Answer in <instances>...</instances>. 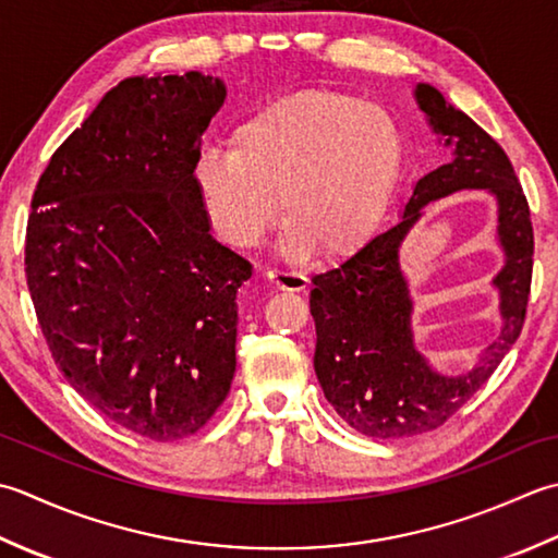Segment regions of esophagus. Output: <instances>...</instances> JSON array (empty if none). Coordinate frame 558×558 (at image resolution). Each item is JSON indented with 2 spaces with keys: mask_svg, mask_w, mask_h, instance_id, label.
<instances>
[{
  "mask_svg": "<svg viewBox=\"0 0 558 558\" xmlns=\"http://www.w3.org/2000/svg\"><path fill=\"white\" fill-rule=\"evenodd\" d=\"M265 277L269 279V283H275V287L281 291H305L308 289V277H305L303 271H295V269L275 267V269H269Z\"/></svg>",
  "mask_w": 558,
  "mask_h": 558,
  "instance_id": "esophagus-1",
  "label": "esophagus"
}]
</instances>
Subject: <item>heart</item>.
Wrapping results in <instances>:
<instances>
[{
	"mask_svg": "<svg viewBox=\"0 0 558 558\" xmlns=\"http://www.w3.org/2000/svg\"><path fill=\"white\" fill-rule=\"evenodd\" d=\"M400 163L402 134L388 110L337 90H301L245 118L231 149H204L195 185L231 245L263 241L281 204L293 250L344 255L380 219Z\"/></svg>",
	"mask_w": 558,
	"mask_h": 558,
	"instance_id": "1",
	"label": "heart"
}]
</instances>
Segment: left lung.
Returning <instances> with one entry per match:
<instances>
[{
    "instance_id": "left-lung-1",
    "label": "left lung",
    "mask_w": 558,
    "mask_h": 558,
    "mask_svg": "<svg viewBox=\"0 0 558 558\" xmlns=\"http://www.w3.org/2000/svg\"><path fill=\"white\" fill-rule=\"evenodd\" d=\"M414 94L434 130L452 146V158L418 180L400 223L347 263L315 275L311 291L315 373L327 402L359 434L385 440L426 434L460 412L518 342L532 287L530 204L510 158L492 134L448 106L438 88L418 84ZM468 186H484L499 202L507 267L495 282L502 291L505 329L470 374L446 379L413 349L411 300L396 250L428 201Z\"/></svg>"
}]
</instances>
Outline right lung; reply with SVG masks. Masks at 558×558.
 <instances>
[{
    "label": "right lung",
    "instance_id": "obj_1",
    "mask_svg": "<svg viewBox=\"0 0 558 558\" xmlns=\"http://www.w3.org/2000/svg\"><path fill=\"white\" fill-rule=\"evenodd\" d=\"M214 76H132L60 144L33 192L26 281L72 388L156 442L197 434L235 373L238 287L253 265L209 233L197 195Z\"/></svg>",
    "mask_w": 558,
    "mask_h": 558
}]
</instances>
